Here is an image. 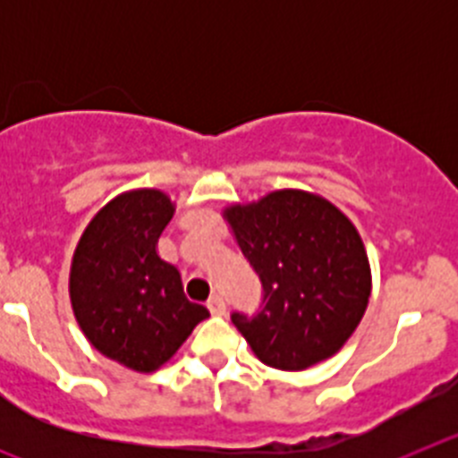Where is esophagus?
<instances>
[{
  "label": "esophagus",
  "mask_w": 458,
  "mask_h": 458,
  "mask_svg": "<svg viewBox=\"0 0 458 458\" xmlns=\"http://www.w3.org/2000/svg\"><path fill=\"white\" fill-rule=\"evenodd\" d=\"M206 305H208L210 314H216V317H222V314L226 311V302H225V298H222V295H213V298H210Z\"/></svg>",
  "instance_id": "34e87169"
}]
</instances>
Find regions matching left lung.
Listing matches in <instances>:
<instances>
[{
  "mask_svg": "<svg viewBox=\"0 0 458 458\" xmlns=\"http://www.w3.org/2000/svg\"><path fill=\"white\" fill-rule=\"evenodd\" d=\"M222 217L264 284V310L232 317L252 353L282 371L333 358L371 295L369 257L349 216L321 194L284 188L225 206Z\"/></svg>",
  "mask_w": 458,
  "mask_h": 458,
  "instance_id": "1",
  "label": "left lung"
}]
</instances>
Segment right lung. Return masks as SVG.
Masks as SVG:
<instances>
[{"instance_id":"right-lung-1","label":"right lung","mask_w":458,"mask_h":458,"mask_svg":"<svg viewBox=\"0 0 458 458\" xmlns=\"http://www.w3.org/2000/svg\"><path fill=\"white\" fill-rule=\"evenodd\" d=\"M174 210L157 188L116 194L82 232L68 275L72 314L89 344L141 374L169 362L210 317L185 298L179 268L157 254Z\"/></svg>"}]
</instances>
